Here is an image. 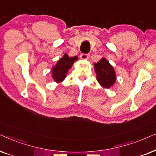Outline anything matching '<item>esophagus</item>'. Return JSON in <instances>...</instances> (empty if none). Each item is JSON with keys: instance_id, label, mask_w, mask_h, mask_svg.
<instances>
[{"instance_id": "obj_1", "label": "esophagus", "mask_w": 156, "mask_h": 156, "mask_svg": "<svg viewBox=\"0 0 156 156\" xmlns=\"http://www.w3.org/2000/svg\"><path fill=\"white\" fill-rule=\"evenodd\" d=\"M80 57L82 59H84V60H87V59H89V54H82L80 55Z\"/></svg>"}]
</instances>
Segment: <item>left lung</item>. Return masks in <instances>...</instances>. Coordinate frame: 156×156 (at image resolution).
I'll return each instance as SVG.
<instances>
[{
    "label": "left lung",
    "instance_id": "obj_1",
    "mask_svg": "<svg viewBox=\"0 0 156 156\" xmlns=\"http://www.w3.org/2000/svg\"><path fill=\"white\" fill-rule=\"evenodd\" d=\"M94 71L97 74V80L105 89H109L116 83V72L108 60L102 57L97 63L94 64Z\"/></svg>",
    "mask_w": 156,
    "mask_h": 156
}]
</instances>
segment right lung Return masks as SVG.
I'll list each match as a JSON object with an SVG mask.
<instances>
[{
    "label": "right lung",
    "instance_id": "add662e5",
    "mask_svg": "<svg viewBox=\"0 0 156 156\" xmlns=\"http://www.w3.org/2000/svg\"><path fill=\"white\" fill-rule=\"evenodd\" d=\"M76 60H77V57L76 56L71 57H69V55L65 53L63 55V57L57 61L56 65L52 67L50 72L52 74L53 80L57 83L62 82L66 78L69 69H71L74 62Z\"/></svg>",
    "mask_w": 156,
    "mask_h": 156
}]
</instances>
